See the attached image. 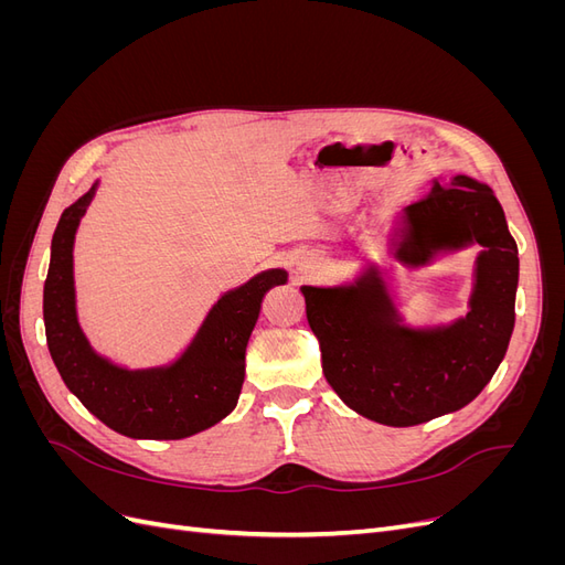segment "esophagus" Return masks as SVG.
<instances>
[{
  "label": "esophagus",
  "mask_w": 565,
  "mask_h": 565,
  "mask_svg": "<svg viewBox=\"0 0 565 565\" xmlns=\"http://www.w3.org/2000/svg\"><path fill=\"white\" fill-rule=\"evenodd\" d=\"M318 268H320V262H318V256H313V254L301 256V259L297 262V270L301 273V276H313Z\"/></svg>",
  "instance_id": "obj_1"
}]
</instances>
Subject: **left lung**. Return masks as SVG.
Masks as SVG:
<instances>
[{"label": "left lung", "mask_w": 565, "mask_h": 565, "mask_svg": "<svg viewBox=\"0 0 565 565\" xmlns=\"http://www.w3.org/2000/svg\"><path fill=\"white\" fill-rule=\"evenodd\" d=\"M386 241L409 268L481 245L467 316L407 322L377 262L347 282L299 289L337 396L372 422L415 426L469 405L500 367L516 320L519 247L492 188L467 174L436 177L424 200L391 216Z\"/></svg>", "instance_id": "left-lung-1"}]
</instances>
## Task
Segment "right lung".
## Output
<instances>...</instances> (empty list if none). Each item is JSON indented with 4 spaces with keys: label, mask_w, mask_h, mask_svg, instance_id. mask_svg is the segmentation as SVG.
<instances>
[{
    "label": "right lung",
    "mask_w": 565,
    "mask_h": 565,
    "mask_svg": "<svg viewBox=\"0 0 565 565\" xmlns=\"http://www.w3.org/2000/svg\"><path fill=\"white\" fill-rule=\"evenodd\" d=\"M61 214L44 282L49 353L65 386L113 431L129 438L177 440L210 429L231 415L245 382V349L270 287L287 282L285 268H266L221 295L191 341L169 363L117 365L84 334L75 295V235L98 191Z\"/></svg>",
    "instance_id": "1"
}]
</instances>
